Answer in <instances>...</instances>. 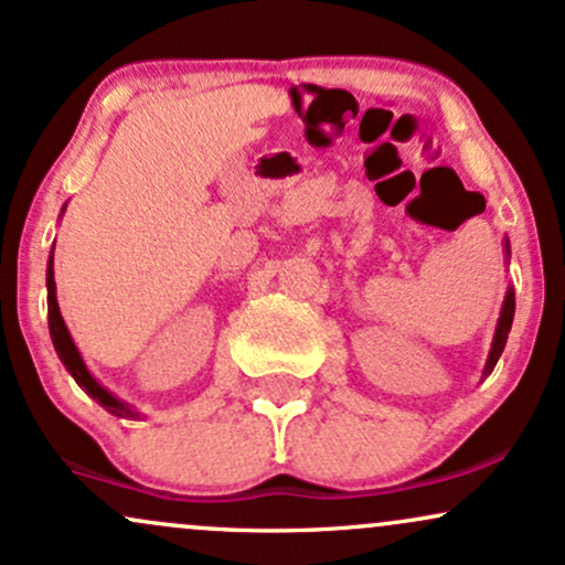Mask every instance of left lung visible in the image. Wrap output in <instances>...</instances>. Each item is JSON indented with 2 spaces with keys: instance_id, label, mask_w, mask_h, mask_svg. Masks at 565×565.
Wrapping results in <instances>:
<instances>
[{
  "instance_id": "8db88e82",
  "label": "left lung",
  "mask_w": 565,
  "mask_h": 565,
  "mask_svg": "<svg viewBox=\"0 0 565 565\" xmlns=\"http://www.w3.org/2000/svg\"><path fill=\"white\" fill-rule=\"evenodd\" d=\"M508 252H510V246H508ZM512 316H515V295L508 291V297H504V305H502V316H499V323H497V334H494V345H491L489 364H486V374H489L491 369L497 366L499 355H502L504 342H508V334H510V327H512Z\"/></svg>"
}]
</instances>
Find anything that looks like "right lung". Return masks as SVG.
I'll use <instances>...</instances> for the list:
<instances>
[{
    "label": "right lung",
    "mask_w": 565,
    "mask_h": 565,
    "mask_svg": "<svg viewBox=\"0 0 565 565\" xmlns=\"http://www.w3.org/2000/svg\"><path fill=\"white\" fill-rule=\"evenodd\" d=\"M47 313H50V334H53V345L57 350V355H61L63 366H66L68 372H71V377L79 382V387H84V391H87V395H93V398L103 408H106V412L116 414V417H138V412H132V408L121 404V401H116L111 393L103 391V387L93 380V374L87 372V366H84L79 350H76L74 340H71L66 323H63L61 308H57V300H55L53 257H50V265H47Z\"/></svg>",
    "instance_id": "1"
}]
</instances>
